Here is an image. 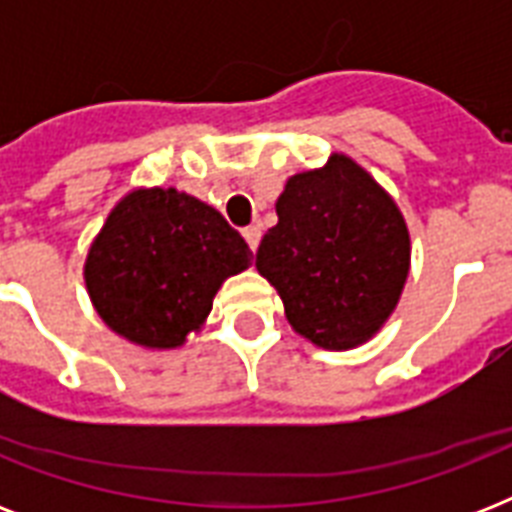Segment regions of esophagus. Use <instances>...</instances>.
Returning a JSON list of instances; mask_svg holds the SVG:
<instances>
[{
    "mask_svg": "<svg viewBox=\"0 0 512 512\" xmlns=\"http://www.w3.org/2000/svg\"><path fill=\"white\" fill-rule=\"evenodd\" d=\"M244 239H247L249 249L255 252L257 244H260V228H257V225H249V228H244Z\"/></svg>",
    "mask_w": 512,
    "mask_h": 512,
    "instance_id": "obj_1",
    "label": "esophagus"
}]
</instances>
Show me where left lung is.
<instances>
[{"mask_svg": "<svg viewBox=\"0 0 512 512\" xmlns=\"http://www.w3.org/2000/svg\"><path fill=\"white\" fill-rule=\"evenodd\" d=\"M279 223L257 249L297 335L327 350L372 340L409 276V231L388 191L350 156L292 175L276 201Z\"/></svg>", "mask_w": 512, "mask_h": 512, "instance_id": "left-lung-1", "label": "left lung"}]
</instances>
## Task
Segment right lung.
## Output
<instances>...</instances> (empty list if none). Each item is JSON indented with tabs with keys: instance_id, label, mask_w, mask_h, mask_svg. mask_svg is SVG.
I'll use <instances>...</instances> for the list:
<instances>
[{
	"instance_id": "obj_1",
	"label": "right lung",
	"mask_w": 512,
	"mask_h": 512,
	"mask_svg": "<svg viewBox=\"0 0 512 512\" xmlns=\"http://www.w3.org/2000/svg\"><path fill=\"white\" fill-rule=\"evenodd\" d=\"M249 260L247 241L215 207L177 188H138L90 244L84 284L108 329L170 350L199 332L217 289Z\"/></svg>"
}]
</instances>
